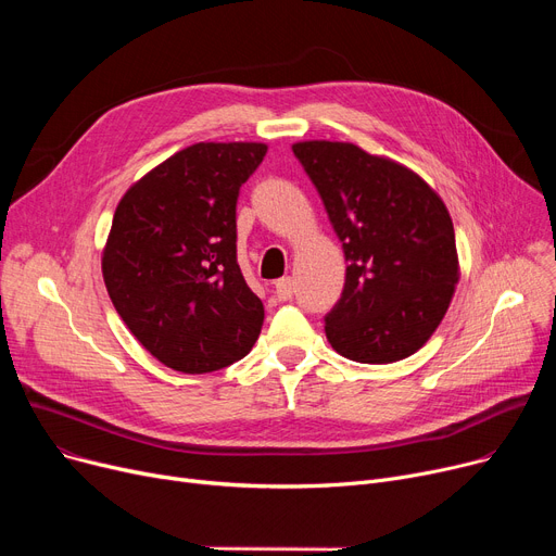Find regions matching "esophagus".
Instances as JSON below:
<instances>
[{"label":"esophagus","instance_id":"1","mask_svg":"<svg viewBox=\"0 0 556 556\" xmlns=\"http://www.w3.org/2000/svg\"><path fill=\"white\" fill-rule=\"evenodd\" d=\"M293 293H295V281L290 277H281L275 281V298L279 302H288L293 300Z\"/></svg>","mask_w":556,"mask_h":556}]
</instances>
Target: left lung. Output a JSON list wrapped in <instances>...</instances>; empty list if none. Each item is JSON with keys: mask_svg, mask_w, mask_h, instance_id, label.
I'll use <instances>...</instances> for the list:
<instances>
[{"mask_svg": "<svg viewBox=\"0 0 556 556\" xmlns=\"http://www.w3.org/2000/svg\"><path fill=\"white\" fill-rule=\"evenodd\" d=\"M304 166L342 241L346 277L325 317L336 352L388 365L413 356L444 319L459 279L444 200L399 162L346 141H298Z\"/></svg>", "mask_w": 556, "mask_h": 556, "instance_id": "8db88e82", "label": "left lung"}]
</instances>
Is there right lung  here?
I'll return each instance as SVG.
<instances>
[{
    "label": "right lung",
    "mask_w": 556,
    "mask_h": 556,
    "mask_svg": "<svg viewBox=\"0 0 556 556\" xmlns=\"http://www.w3.org/2000/svg\"><path fill=\"white\" fill-rule=\"evenodd\" d=\"M268 153L200 141L137 180L116 204L101 268L130 333L175 371H216L250 354L263 304L237 261V200Z\"/></svg>",
    "instance_id": "obj_1"
}]
</instances>
